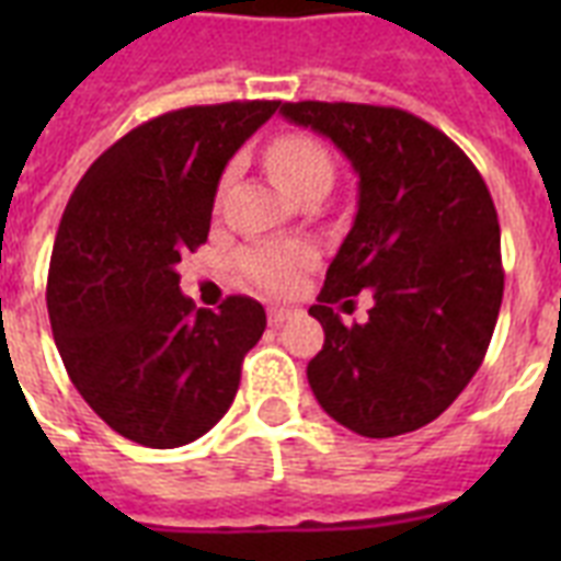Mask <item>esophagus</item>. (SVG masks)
<instances>
[{
    "label": "esophagus",
    "mask_w": 561,
    "mask_h": 561,
    "mask_svg": "<svg viewBox=\"0 0 561 561\" xmlns=\"http://www.w3.org/2000/svg\"><path fill=\"white\" fill-rule=\"evenodd\" d=\"M290 317H294V308H279V306L267 308V323L271 325H282L285 320H290Z\"/></svg>",
    "instance_id": "obj_1"
}]
</instances>
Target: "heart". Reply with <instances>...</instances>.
Wrapping results in <instances>:
<instances>
[{
    "label": "heart",
    "instance_id": "heart-1",
    "mask_svg": "<svg viewBox=\"0 0 561 561\" xmlns=\"http://www.w3.org/2000/svg\"><path fill=\"white\" fill-rule=\"evenodd\" d=\"M267 169L273 180L288 194H299L302 188L325 186L332 183L334 162L332 153L317 136L311 134H282L267 145ZM229 180V174H227ZM224 180V183H227ZM314 247L306 241H271V244H253L241 250L238 267L253 282L255 288L285 297L302 285L306 273L314 267Z\"/></svg>",
    "mask_w": 561,
    "mask_h": 561
}]
</instances>
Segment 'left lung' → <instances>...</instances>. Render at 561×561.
<instances>
[{"label":"left lung","mask_w":561,"mask_h":561,"mask_svg":"<svg viewBox=\"0 0 561 561\" xmlns=\"http://www.w3.org/2000/svg\"><path fill=\"white\" fill-rule=\"evenodd\" d=\"M282 116L329 136L358 171V215L308 308L325 332L308 383L355 434L419 431L466 390L495 332L504 264L492 194L460 145L408 110L285 101ZM364 287L370 320L346 327L331 306Z\"/></svg>","instance_id":"1"}]
</instances>
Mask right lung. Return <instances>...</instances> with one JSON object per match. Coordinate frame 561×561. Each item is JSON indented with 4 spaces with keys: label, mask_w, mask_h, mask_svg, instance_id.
<instances>
[{
    "label": "right lung",
    "mask_w": 561,
    "mask_h": 561,
    "mask_svg": "<svg viewBox=\"0 0 561 561\" xmlns=\"http://www.w3.org/2000/svg\"><path fill=\"white\" fill-rule=\"evenodd\" d=\"M279 101H227L162 113L92 162L66 203L48 264L57 352L83 401L148 448L194 443L229 410L262 302L218 311L180 294V255L206 244L229 157Z\"/></svg>",
    "instance_id": "add662e5"
}]
</instances>
